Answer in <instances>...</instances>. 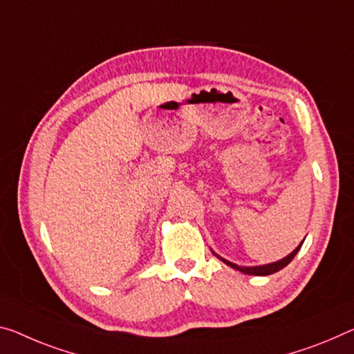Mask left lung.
I'll return each instance as SVG.
<instances>
[{
	"label": "left lung",
	"mask_w": 354,
	"mask_h": 354,
	"mask_svg": "<svg viewBox=\"0 0 354 354\" xmlns=\"http://www.w3.org/2000/svg\"><path fill=\"white\" fill-rule=\"evenodd\" d=\"M304 241H306V239H304ZM304 241L301 242V245H297L296 247V250H292V252L288 254V257H285L283 259H280V261H275V263H269V264H263V266H252V268H250V266H237V264H234V263H231V261H227V259H225V258H221V257H218V254H216L215 252H212L215 254L216 258L218 259H221L223 263L225 264H227L230 266V268H232V269H236V270H239V272H242V274H247V275H258V277H263V275H270V274H275V272H279V270H281L283 268H286L288 264L291 263L292 261V258L296 257L297 254V252L299 250H301V247H302V243H304Z\"/></svg>",
	"instance_id": "left-lung-1"
}]
</instances>
